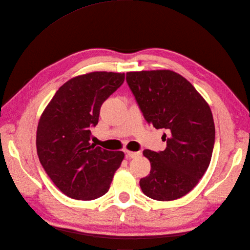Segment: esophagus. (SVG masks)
Masks as SVG:
<instances>
[{"mask_svg": "<svg viewBox=\"0 0 250 250\" xmlns=\"http://www.w3.org/2000/svg\"><path fill=\"white\" fill-rule=\"evenodd\" d=\"M141 155L140 151H126V156L128 158H135Z\"/></svg>", "mask_w": 250, "mask_h": 250, "instance_id": "obj_1", "label": "esophagus"}]
</instances>
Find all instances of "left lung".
I'll list each match as a JSON object with an SVG mask.
<instances>
[{"label": "left lung", "instance_id": "1", "mask_svg": "<svg viewBox=\"0 0 250 250\" xmlns=\"http://www.w3.org/2000/svg\"><path fill=\"white\" fill-rule=\"evenodd\" d=\"M126 81L147 123L165 131L164 151L144 150L151 164L140 180L143 193L158 201L183 197L208 170L215 124L206 100L186 78L170 70L129 72Z\"/></svg>", "mask_w": 250, "mask_h": 250}]
</instances>
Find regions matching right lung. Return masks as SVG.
<instances>
[{"label":"right lung","mask_w":250,"mask_h":250,"mask_svg":"<svg viewBox=\"0 0 250 250\" xmlns=\"http://www.w3.org/2000/svg\"><path fill=\"white\" fill-rule=\"evenodd\" d=\"M125 74L93 72L60 86L42 112L36 131L40 162L48 176L73 199L94 200L109 190L124 158L90 144V128L103 102L123 84Z\"/></svg>","instance_id":"obj_1"}]
</instances>
